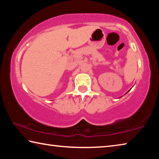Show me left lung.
I'll return each mask as SVG.
<instances>
[{
	"label": "left lung",
	"mask_w": 159,
	"mask_h": 159,
	"mask_svg": "<svg viewBox=\"0 0 159 159\" xmlns=\"http://www.w3.org/2000/svg\"><path fill=\"white\" fill-rule=\"evenodd\" d=\"M128 91H129V90H128Z\"/></svg>",
	"instance_id": "8db88e82"
}]
</instances>
